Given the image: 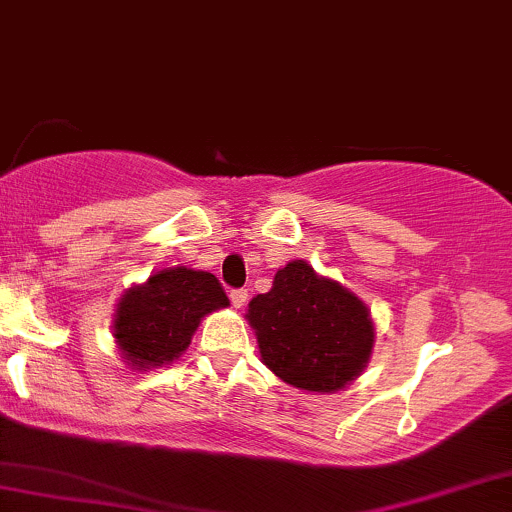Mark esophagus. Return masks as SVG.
Returning <instances> with one entry per match:
<instances>
[{
	"mask_svg": "<svg viewBox=\"0 0 512 512\" xmlns=\"http://www.w3.org/2000/svg\"><path fill=\"white\" fill-rule=\"evenodd\" d=\"M228 298H231L233 308H243L245 301H248V291H245V289H233L231 293H228Z\"/></svg>",
	"mask_w": 512,
	"mask_h": 512,
	"instance_id": "obj_1",
	"label": "esophagus"
}]
</instances>
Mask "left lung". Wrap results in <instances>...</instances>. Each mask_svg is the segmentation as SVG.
Masks as SVG:
<instances>
[{
	"instance_id": "1",
	"label": "left lung",
	"mask_w": 512,
	"mask_h": 512,
	"mask_svg": "<svg viewBox=\"0 0 512 512\" xmlns=\"http://www.w3.org/2000/svg\"><path fill=\"white\" fill-rule=\"evenodd\" d=\"M262 363L298 390L337 392L361 375L375 342L366 303L305 260L274 274L248 305Z\"/></svg>"
}]
</instances>
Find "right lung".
<instances>
[{"mask_svg": "<svg viewBox=\"0 0 512 512\" xmlns=\"http://www.w3.org/2000/svg\"><path fill=\"white\" fill-rule=\"evenodd\" d=\"M228 296L209 272L168 267L120 298L113 337L134 370L168 366L190 346L204 315L226 308Z\"/></svg>", "mask_w": 512, "mask_h": 512, "instance_id": "add662e5", "label": "right lung"}]
</instances>
